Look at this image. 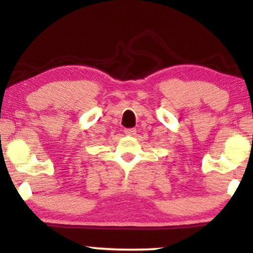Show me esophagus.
Listing matches in <instances>:
<instances>
[{
    "label": "esophagus",
    "instance_id": "34e87169",
    "mask_svg": "<svg viewBox=\"0 0 253 253\" xmlns=\"http://www.w3.org/2000/svg\"><path fill=\"white\" fill-rule=\"evenodd\" d=\"M135 133H136L135 128H127V129H125V134H127V135H135Z\"/></svg>",
    "mask_w": 253,
    "mask_h": 253
}]
</instances>
